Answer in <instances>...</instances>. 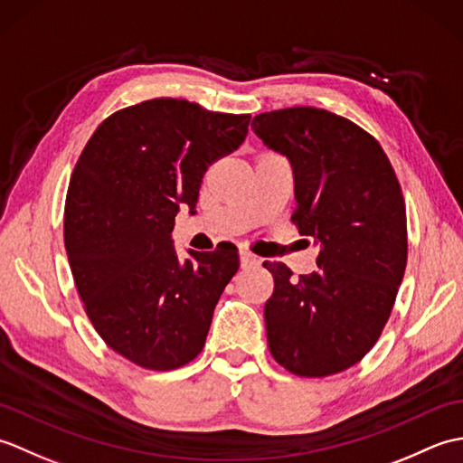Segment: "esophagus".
Masks as SVG:
<instances>
[{
    "instance_id": "1",
    "label": "esophagus",
    "mask_w": 463,
    "mask_h": 463,
    "mask_svg": "<svg viewBox=\"0 0 463 463\" xmlns=\"http://www.w3.org/2000/svg\"><path fill=\"white\" fill-rule=\"evenodd\" d=\"M260 259L254 257L252 252L249 250H241V267L242 269H249V267H254V264H259Z\"/></svg>"
}]
</instances>
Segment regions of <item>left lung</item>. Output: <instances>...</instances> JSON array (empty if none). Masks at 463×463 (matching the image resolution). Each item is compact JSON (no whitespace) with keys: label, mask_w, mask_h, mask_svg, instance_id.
<instances>
[{"label":"left lung","mask_w":463,"mask_h":463,"mask_svg":"<svg viewBox=\"0 0 463 463\" xmlns=\"http://www.w3.org/2000/svg\"><path fill=\"white\" fill-rule=\"evenodd\" d=\"M252 131L294 173L292 222L320 244L318 270L292 277L264 260L274 292L264 304L272 358L304 378L360 362L394 308L408 260L406 204L380 143L317 107L260 113Z\"/></svg>","instance_id":"obj_1"}]
</instances>
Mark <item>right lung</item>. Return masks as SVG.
<instances>
[{
	"label": "right lung",
	"instance_id": "right-lung-1",
	"mask_svg": "<svg viewBox=\"0 0 463 463\" xmlns=\"http://www.w3.org/2000/svg\"><path fill=\"white\" fill-rule=\"evenodd\" d=\"M250 115L149 99L97 127L69 181L63 239L77 292L97 334L146 370L199 356L213 312L239 270L234 247H173L181 204L193 213L209 165L237 151Z\"/></svg>",
	"mask_w": 463,
	"mask_h": 463
}]
</instances>
